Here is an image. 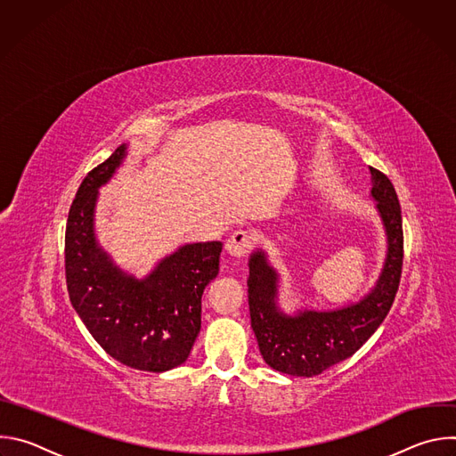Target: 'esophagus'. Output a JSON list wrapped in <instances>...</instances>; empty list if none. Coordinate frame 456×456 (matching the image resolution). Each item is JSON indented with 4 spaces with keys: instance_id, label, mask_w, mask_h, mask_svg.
<instances>
[{
    "instance_id": "obj_1",
    "label": "esophagus",
    "mask_w": 456,
    "mask_h": 456,
    "mask_svg": "<svg viewBox=\"0 0 456 456\" xmlns=\"http://www.w3.org/2000/svg\"><path fill=\"white\" fill-rule=\"evenodd\" d=\"M252 247V234L247 231H236L232 236L227 240L225 248L231 256L234 257H243Z\"/></svg>"
}]
</instances>
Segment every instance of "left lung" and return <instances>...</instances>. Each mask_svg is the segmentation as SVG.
<instances>
[{
	"mask_svg": "<svg viewBox=\"0 0 456 456\" xmlns=\"http://www.w3.org/2000/svg\"><path fill=\"white\" fill-rule=\"evenodd\" d=\"M375 213L386 254L373 287L357 301L336 308L280 305V273L264 247L248 256V310L264 361L287 375L314 377L354 355L380 327L394 305L403 273V216L394 183L370 167Z\"/></svg>",
	"mask_w": 456,
	"mask_h": 456,
	"instance_id": "8db88e82",
	"label": "left lung"
}]
</instances>
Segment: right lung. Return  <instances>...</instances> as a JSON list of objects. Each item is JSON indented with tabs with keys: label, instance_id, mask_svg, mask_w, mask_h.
<instances>
[{
	"label": "right lung",
	"instance_id": "obj_1",
	"mask_svg": "<svg viewBox=\"0 0 456 456\" xmlns=\"http://www.w3.org/2000/svg\"><path fill=\"white\" fill-rule=\"evenodd\" d=\"M127 151L120 144L83 180L69 213L64 269L72 306L102 350L129 368L160 373L189 357L224 243H183L142 278L118 267L97 240L95 208Z\"/></svg>",
	"mask_w": 456,
	"mask_h": 456
}]
</instances>
